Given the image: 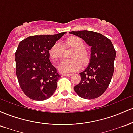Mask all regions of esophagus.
I'll use <instances>...</instances> for the list:
<instances>
[{
  "label": "esophagus",
  "instance_id": "esophagus-1",
  "mask_svg": "<svg viewBox=\"0 0 133 133\" xmlns=\"http://www.w3.org/2000/svg\"><path fill=\"white\" fill-rule=\"evenodd\" d=\"M62 75L64 76H68V77H69V76H71L72 75V74H62Z\"/></svg>",
  "mask_w": 133,
  "mask_h": 133
}]
</instances>
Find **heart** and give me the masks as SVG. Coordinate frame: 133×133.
Listing matches in <instances>:
<instances>
[{
	"instance_id": "obj_1",
	"label": "heart",
	"mask_w": 133,
	"mask_h": 133,
	"mask_svg": "<svg viewBox=\"0 0 133 133\" xmlns=\"http://www.w3.org/2000/svg\"><path fill=\"white\" fill-rule=\"evenodd\" d=\"M68 47L75 49L71 55V59L62 60L58 65V69L62 72H71L77 71L82 64H86L89 61V55L84 49V43L80 37H71L67 39L65 42ZM64 46L61 42H56L49 50L51 57L54 60H59L62 57ZM81 60L82 62L80 61Z\"/></svg>"
}]
</instances>
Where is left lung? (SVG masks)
<instances>
[{
	"mask_svg": "<svg viewBox=\"0 0 133 133\" xmlns=\"http://www.w3.org/2000/svg\"><path fill=\"white\" fill-rule=\"evenodd\" d=\"M91 47L89 65L79 73L81 81L74 87L77 95L86 99L99 97L106 91L114 73L116 51L110 39L89 30L72 31Z\"/></svg>",
	"mask_w": 133,
	"mask_h": 133,
	"instance_id": "obj_1",
	"label": "left lung"
}]
</instances>
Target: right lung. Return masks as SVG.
<instances>
[{"label": "right lung", "instance_id": "1", "mask_svg": "<svg viewBox=\"0 0 133 133\" xmlns=\"http://www.w3.org/2000/svg\"><path fill=\"white\" fill-rule=\"evenodd\" d=\"M65 33L29 36L19 44L16 75L21 89L31 99L45 100L56 91L61 75L50 61L49 50Z\"/></svg>", "mask_w": 133, "mask_h": 133}]
</instances>
